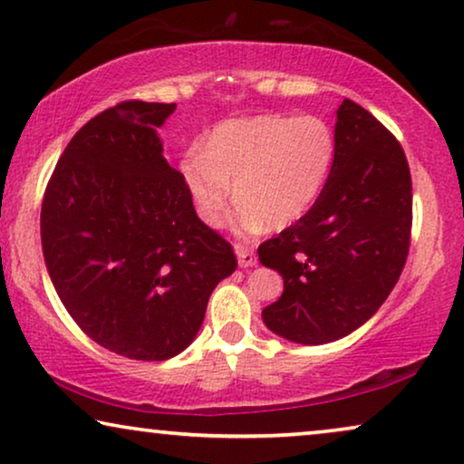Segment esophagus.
Instances as JSON below:
<instances>
[{
    "label": "esophagus",
    "instance_id": "esophagus-1",
    "mask_svg": "<svg viewBox=\"0 0 464 464\" xmlns=\"http://www.w3.org/2000/svg\"><path fill=\"white\" fill-rule=\"evenodd\" d=\"M237 257H238L240 268H251V266L257 264L256 253H253L249 246H245V245H237Z\"/></svg>",
    "mask_w": 464,
    "mask_h": 464
}]
</instances>
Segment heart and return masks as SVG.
Returning a JSON list of instances; mask_svg holds the SVG:
<instances>
[{"mask_svg":"<svg viewBox=\"0 0 464 464\" xmlns=\"http://www.w3.org/2000/svg\"><path fill=\"white\" fill-rule=\"evenodd\" d=\"M334 162L335 135L325 120L266 113L219 124L207 148L186 151L181 173L196 213L211 227L224 224L237 189L230 226L253 237L302 219L321 198Z\"/></svg>","mask_w":464,"mask_h":464,"instance_id":"1","label":"heart"}]
</instances>
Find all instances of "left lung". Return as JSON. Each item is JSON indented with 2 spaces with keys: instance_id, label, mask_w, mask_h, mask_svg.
Masks as SVG:
<instances>
[{
  "instance_id": "left-lung-1",
  "label": "left lung",
  "mask_w": 464,
  "mask_h": 464,
  "mask_svg": "<svg viewBox=\"0 0 464 464\" xmlns=\"http://www.w3.org/2000/svg\"><path fill=\"white\" fill-rule=\"evenodd\" d=\"M334 135L321 198L257 249L259 262L283 276V295L262 319L297 344L335 342L372 319L410 251L411 177L401 145L351 99L338 107Z\"/></svg>"
}]
</instances>
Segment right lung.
Instances as JSON below:
<instances>
[{"instance_id":"1","label":"right lung","mask_w":464,"mask_h":464,"mask_svg":"<svg viewBox=\"0 0 464 464\" xmlns=\"http://www.w3.org/2000/svg\"><path fill=\"white\" fill-rule=\"evenodd\" d=\"M173 111L145 101L101 111L69 141L42 202L44 262L63 306L88 338L137 361L186 351L237 270L162 154L158 129Z\"/></svg>"}]
</instances>
